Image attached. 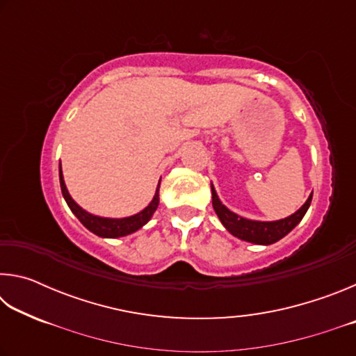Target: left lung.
Instances as JSON below:
<instances>
[{"mask_svg": "<svg viewBox=\"0 0 356 356\" xmlns=\"http://www.w3.org/2000/svg\"><path fill=\"white\" fill-rule=\"evenodd\" d=\"M312 193L309 195L306 202L301 206L297 212L286 216L282 220L276 221H259V220H250L245 216H240L229 210L225 204L220 201L218 195H216L215 186L212 184V204L215 213L218 215L221 225L225 226L234 237L245 242L256 243V245H272L278 242L282 237H286L292 229L303 220L305 213L308 212L311 206Z\"/></svg>", "mask_w": 356, "mask_h": 356, "instance_id": "obj_1", "label": "left lung"}]
</instances>
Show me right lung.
<instances>
[{"label":"right lung","mask_w":356,"mask_h":356,"mask_svg":"<svg viewBox=\"0 0 356 356\" xmlns=\"http://www.w3.org/2000/svg\"><path fill=\"white\" fill-rule=\"evenodd\" d=\"M59 184H61L63 196L65 202H67L69 209L72 210V213L81 221V225L84 227L89 229V231L95 234V236L104 237V238H118V237H124V236H129V234L136 232L138 229H141L150 218H152V215L155 213V210L159 207V202H160V196H159L160 182H159V186H156L152 201H150L149 206L144 207L141 212H138L131 216H125V218H106V216L89 213L88 210H84L83 207L78 206L74 200H72L70 193L64 182L61 163H59Z\"/></svg>","instance_id":"1"}]
</instances>
